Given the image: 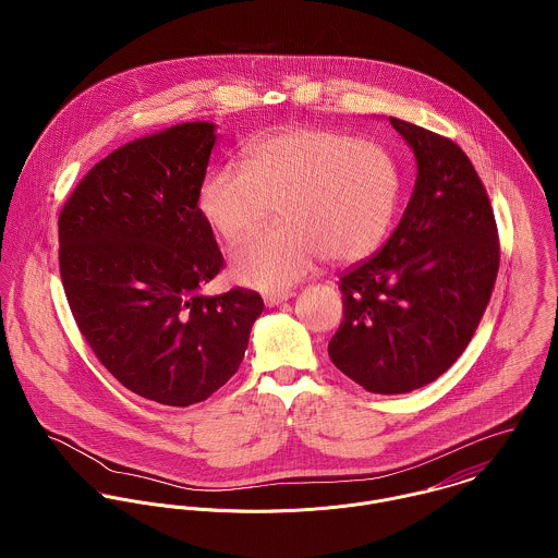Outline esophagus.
Returning <instances> with one entry per match:
<instances>
[{"instance_id":"obj_1","label":"esophagus","mask_w":558,"mask_h":558,"mask_svg":"<svg viewBox=\"0 0 558 558\" xmlns=\"http://www.w3.org/2000/svg\"><path fill=\"white\" fill-rule=\"evenodd\" d=\"M294 296V292H290V290H286V292H272V294H266L264 296V303H266V307H277V305H281L283 301H288V299H292Z\"/></svg>"}]
</instances>
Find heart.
Instances as JSON below:
<instances>
[{"label": "heart", "mask_w": 558, "mask_h": 558, "mask_svg": "<svg viewBox=\"0 0 558 558\" xmlns=\"http://www.w3.org/2000/svg\"><path fill=\"white\" fill-rule=\"evenodd\" d=\"M399 199L391 153L350 133L296 126L257 137L244 169L213 167L199 186V210L230 246L255 234L279 204V228L234 257V277L259 290H283L319 259L352 264L387 236Z\"/></svg>", "instance_id": "obj_1"}]
</instances>
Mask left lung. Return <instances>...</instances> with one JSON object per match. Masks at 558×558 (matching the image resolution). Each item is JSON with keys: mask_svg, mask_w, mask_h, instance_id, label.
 <instances>
[{"mask_svg": "<svg viewBox=\"0 0 558 558\" xmlns=\"http://www.w3.org/2000/svg\"><path fill=\"white\" fill-rule=\"evenodd\" d=\"M389 122L414 150L416 184L387 244L341 275L343 322L328 341L335 367L380 396L421 389L460 359L500 264L494 210L464 150Z\"/></svg>", "mask_w": 558, "mask_h": 558, "instance_id": "1", "label": "left lung"}]
</instances>
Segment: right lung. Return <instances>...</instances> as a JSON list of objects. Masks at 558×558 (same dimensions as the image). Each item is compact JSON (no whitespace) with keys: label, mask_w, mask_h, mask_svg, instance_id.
Segmentation results:
<instances>
[{"label":"right lung","mask_w":558,"mask_h":558,"mask_svg":"<svg viewBox=\"0 0 558 558\" xmlns=\"http://www.w3.org/2000/svg\"><path fill=\"white\" fill-rule=\"evenodd\" d=\"M210 122H186L98 160L58 219L60 277L81 335L129 391L162 405L210 398L239 369L264 301L197 290L223 268L199 186Z\"/></svg>","instance_id":"add662e5"}]
</instances>
